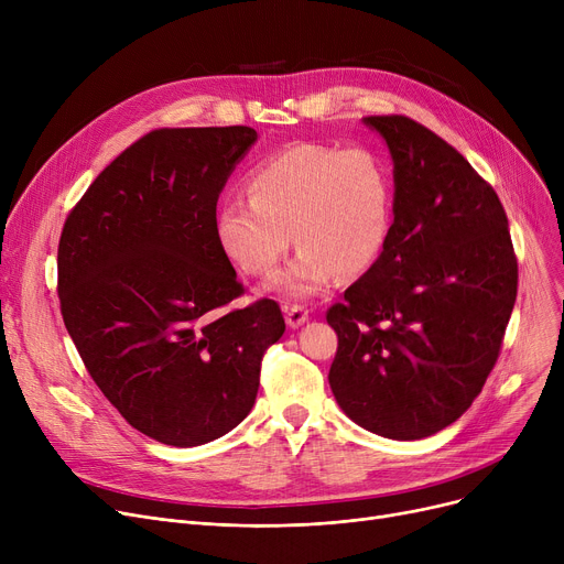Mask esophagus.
<instances>
[{
  "label": "esophagus",
  "instance_id": "1",
  "mask_svg": "<svg viewBox=\"0 0 564 564\" xmlns=\"http://www.w3.org/2000/svg\"><path fill=\"white\" fill-rule=\"evenodd\" d=\"M283 311H285L288 327H292V329L302 327V324L308 319V308L302 306V304H285Z\"/></svg>",
  "mask_w": 564,
  "mask_h": 564
}]
</instances>
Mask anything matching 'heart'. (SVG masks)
I'll return each mask as SVG.
<instances>
[{
	"label": "heart",
	"instance_id": "1",
	"mask_svg": "<svg viewBox=\"0 0 564 564\" xmlns=\"http://www.w3.org/2000/svg\"><path fill=\"white\" fill-rule=\"evenodd\" d=\"M393 171L375 148L302 141L249 173L251 198H226L215 215L224 256L251 276H272L290 249L297 258L274 288L306 297L336 272L357 276L377 262L391 232Z\"/></svg>",
	"mask_w": 564,
	"mask_h": 564
}]
</instances>
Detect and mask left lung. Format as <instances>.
Wrapping results in <instances>:
<instances>
[{
    "label": "left lung",
    "instance_id": "left-lung-1",
    "mask_svg": "<svg viewBox=\"0 0 564 564\" xmlns=\"http://www.w3.org/2000/svg\"><path fill=\"white\" fill-rule=\"evenodd\" d=\"M393 155L377 262L327 311L332 391L361 427L413 441L455 423L494 370L519 267L508 215L462 153L409 116H366Z\"/></svg>",
    "mask_w": 564,
    "mask_h": 564
}]
</instances>
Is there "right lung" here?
Returning <instances> with one entry per match:
<instances>
[{"label":"right lung","mask_w":564,"mask_h":564,"mask_svg":"<svg viewBox=\"0 0 564 564\" xmlns=\"http://www.w3.org/2000/svg\"><path fill=\"white\" fill-rule=\"evenodd\" d=\"M258 132L162 128L84 192L58 240V304L102 395L141 434L189 448L251 411L260 364L285 332L274 300L247 308L215 215Z\"/></svg>","instance_id":"obj_1"}]
</instances>
